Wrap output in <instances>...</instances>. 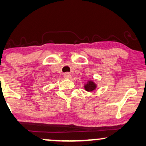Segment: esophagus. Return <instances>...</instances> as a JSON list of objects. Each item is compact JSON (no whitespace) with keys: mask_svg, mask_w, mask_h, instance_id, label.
<instances>
[{"mask_svg":"<svg viewBox=\"0 0 146 146\" xmlns=\"http://www.w3.org/2000/svg\"><path fill=\"white\" fill-rule=\"evenodd\" d=\"M64 77L65 79H69L71 78V75L69 73H66L64 74Z\"/></svg>","mask_w":146,"mask_h":146,"instance_id":"34e87169","label":"esophagus"}]
</instances>
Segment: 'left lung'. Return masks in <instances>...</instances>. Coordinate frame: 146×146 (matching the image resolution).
Masks as SVG:
<instances>
[{
  "label": "left lung",
  "mask_w": 146,
  "mask_h": 146,
  "mask_svg": "<svg viewBox=\"0 0 146 146\" xmlns=\"http://www.w3.org/2000/svg\"><path fill=\"white\" fill-rule=\"evenodd\" d=\"M84 87L86 91L92 92L97 88L98 86L93 80H88L86 84H84Z\"/></svg>",
  "instance_id": "obj_1"
}]
</instances>
